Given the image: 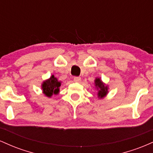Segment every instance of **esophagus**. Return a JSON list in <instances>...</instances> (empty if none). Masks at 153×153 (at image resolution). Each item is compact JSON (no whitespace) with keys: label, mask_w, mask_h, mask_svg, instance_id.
I'll use <instances>...</instances> for the list:
<instances>
[{"label":"esophagus","mask_w":153,"mask_h":153,"mask_svg":"<svg viewBox=\"0 0 153 153\" xmlns=\"http://www.w3.org/2000/svg\"><path fill=\"white\" fill-rule=\"evenodd\" d=\"M80 80H81L80 77H74V81L75 82H80Z\"/></svg>","instance_id":"esophagus-1"}]
</instances>
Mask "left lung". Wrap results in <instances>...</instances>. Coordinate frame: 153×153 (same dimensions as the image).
Here are the masks:
<instances>
[{
  "mask_svg": "<svg viewBox=\"0 0 153 153\" xmlns=\"http://www.w3.org/2000/svg\"><path fill=\"white\" fill-rule=\"evenodd\" d=\"M95 84H96V86L97 87V88L99 89V92H98V96L99 98L104 97L108 93V88L103 85V83L100 80V78H96L95 80Z\"/></svg>",
  "mask_w": 153,
  "mask_h": 153,
  "instance_id": "obj_1",
  "label": "left lung"
}]
</instances>
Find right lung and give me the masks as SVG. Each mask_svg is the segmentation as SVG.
<instances>
[{
  "label": "right lung",
  "mask_w": 153,
  "mask_h": 153,
  "mask_svg": "<svg viewBox=\"0 0 153 153\" xmlns=\"http://www.w3.org/2000/svg\"><path fill=\"white\" fill-rule=\"evenodd\" d=\"M61 83L54 78V75H52L49 80H46L42 84L43 93L48 97L52 96V94H57L59 92V88Z\"/></svg>",
  "instance_id": "right-lung-1"
}]
</instances>
